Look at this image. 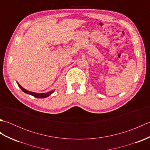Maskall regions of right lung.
I'll return each instance as SVG.
<instances>
[{"mask_svg": "<svg viewBox=\"0 0 150 150\" xmlns=\"http://www.w3.org/2000/svg\"><path fill=\"white\" fill-rule=\"evenodd\" d=\"M17 84H18V86L20 87V88L21 89L22 91L24 92V93H26L27 94H30V95H32V96L36 97V98H46L47 97L50 96V95L52 94L53 92L54 91H50V92H48V93H35V92H31V91H28L26 90H25V89L24 88H22L21 86L18 83V82H17Z\"/></svg>", "mask_w": 150, "mask_h": 150, "instance_id": "1", "label": "right lung"}]
</instances>
